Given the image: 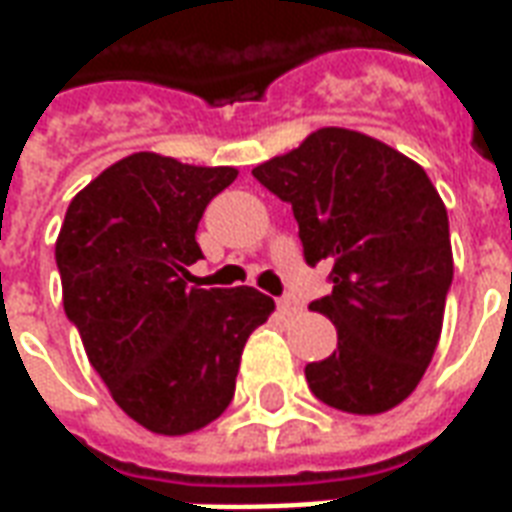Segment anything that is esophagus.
Here are the masks:
<instances>
[{"label":"esophagus","instance_id":"obj_1","mask_svg":"<svg viewBox=\"0 0 512 512\" xmlns=\"http://www.w3.org/2000/svg\"><path fill=\"white\" fill-rule=\"evenodd\" d=\"M277 307L282 315H293V312H299V301L293 299V296H282V299L277 301Z\"/></svg>","mask_w":512,"mask_h":512}]
</instances>
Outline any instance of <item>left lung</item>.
Returning <instances> with one entry per match:
<instances>
[{
	"mask_svg": "<svg viewBox=\"0 0 512 512\" xmlns=\"http://www.w3.org/2000/svg\"><path fill=\"white\" fill-rule=\"evenodd\" d=\"M252 175L293 208L307 266H332V293L310 310L337 326V351L304 367L312 395L348 414L403 403L452 285L447 208L425 169L373 136L321 128Z\"/></svg>",
	"mask_w": 512,
	"mask_h": 512,
	"instance_id": "left-lung-1",
	"label": "left lung"
}]
</instances>
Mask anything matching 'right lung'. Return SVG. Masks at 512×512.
I'll use <instances>...</instances> for the list:
<instances>
[{"instance_id": "add662e5", "label": "right lung", "mask_w": 512, "mask_h": 512, "mask_svg": "<svg viewBox=\"0 0 512 512\" xmlns=\"http://www.w3.org/2000/svg\"><path fill=\"white\" fill-rule=\"evenodd\" d=\"M235 175L134 153L79 191L62 222L65 315L117 406L153 433L183 436L230 406L246 340L274 310L246 285H186L202 257L197 224Z\"/></svg>"}]
</instances>
